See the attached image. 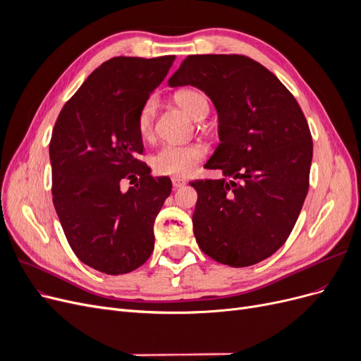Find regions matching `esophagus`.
<instances>
[{
	"label": "esophagus",
	"mask_w": 361,
	"mask_h": 361,
	"mask_svg": "<svg viewBox=\"0 0 361 361\" xmlns=\"http://www.w3.org/2000/svg\"><path fill=\"white\" fill-rule=\"evenodd\" d=\"M171 183H173V188H174V190H178V188L183 187V185H185V180H182V179H179V178H173V179H171Z\"/></svg>",
	"instance_id": "34e87169"
}]
</instances>
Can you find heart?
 Returning <instances> with one entry per match:
<instances>
[{
	"mask_svg": "<svg viewBox=\"0 0 361 361\" xmlns=\"http://www.w3.org/2000/svg\"><path fill=\"white\" fill-rule=\"evenodd\" d=\"M176 102L187 111L192 118H200L204 113L209 111L206 96L195 89H183L174 94ZM158 110L157 97L149 99L141 105L137 114V128L143 138L152 135L154 123ZM204 150L197 145H164L157 154L152 157V167L159 174L167 176L183 178L194 171L195 166L203 159Z\"/></svg>",
	"mask_w": 361,
	"mask_h": 361,
	"instance_id": "1",
	"label": "heart"
}]
</instances>
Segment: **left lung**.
<instances>
[{
  "label": "left lung",
  "mask_w": 361,
  "mask_h": 361,
  "mask_svg": "<svg viewBox=\"0 0 361 361\" xmlns=\"http://www.w3.org/2000/svg\"><path fill=\"white\" fill-rule=\"evenodd\" d=\"M169 85L197 87L212 101L220 145L204 167L232 178L190 183L195 241L223 265L265 260L286 243L309 191L313 143L298 102L274 73L235 54L188 56Z\"/></svg>",
  "instance_id": "left-lung-1"
}]
</instances>
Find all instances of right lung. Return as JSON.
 I'll return each instance as SVG.
<instances>
[{
	"mask_svg": "<svg viewBox=\"0 0 361 361\" xmlns=\"http://www.w3.org/2000/svg\"><path fill=\"white\" fill-rule=\"evenodd\" d=\"M174 56L114 57L94 69L52 130V202L73 253L110 276L150 257L154 223L170 192L167 176L152 178L137 114L164 81ZM135 183L122 192L119 182Z\"/></svg>",
	"mask_w": 361,
	"mask_h": 361,
	"instance_id": "add662e5",
	"label": "right lung"
}]
</instances>
